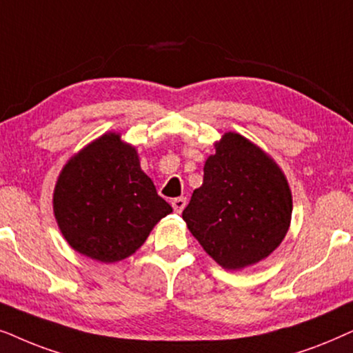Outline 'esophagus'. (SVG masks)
Wrapping results in <instances>:
<instances>
[{
    "instance_id": "1",
    "label": "esophagus",
    "mask_w": 353,
    "mask_h": 353,
    "mask_svg": "<svg viewBox=\"0 0 353 353\" xmlns=\"http://www.w3.org/2000/svg\"><path fill=\"white\" fill-rule=\"evenodd\" d=\"M185 205H187V200L184 199V196H179V199L172 200V208L176 213H182V210L185 208Z\"/></svg>"
}]
</instances>
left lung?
<instances>
[{
  "mask_svg": "<svg viewBox=\"0 0 353 353\" xmlns=\"http://www.w3.org/2000/svg\"><path fill=\"white\" fill-rule=\"evenodd\" d=\"M214 148L182 218L218 265L242 270L283 242L292 194L278 164L241 134L225 132Z\"/></svg>",
  "mask_w": 353,
  "mask_h": 353,
  "instance_id": "left-lung-1",
  "label": "left lung"
}]
</instances>
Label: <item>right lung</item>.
<instances>
[{"label":"right lung","mask_w":353,"mask_h":353,"mask_svg":"<svg viewBox=\"0 0 353 353\" xmlns=\"http://www.w3.org/2000/svg\"><path fill=\"white\" fill-rule=\"evenodd\" d=\"M54 218L75 252L121 261L172 211L142 171L137 150L121 134H105L69 159L53 194Z\"/></svg>","instance_id":"1"}]
</instances>
